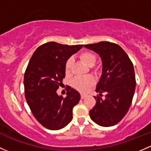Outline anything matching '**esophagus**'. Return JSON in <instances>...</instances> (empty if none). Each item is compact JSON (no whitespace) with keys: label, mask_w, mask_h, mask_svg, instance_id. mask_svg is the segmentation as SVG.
I'll return each instance as SVG.
<instances>
[{"label":"esophagus","mask_w":151,"mask_h":151,"mask_svg":"<svg viewBox=\"0 0 151 151\" xmlns=\"http://www.w3.org/2000/svg\"><path fill=\"white\" fill-rule=\"evenodd\" d=\"M86 96L87 95H85V94H81V98H82V99H83V98H85V97H86Z\"/></svg>","instance_id":"1"}]
</instances>
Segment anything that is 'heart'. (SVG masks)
Segmentation results:
<instances>
[{
  "instance_id": "heart-1",
  "label": "heart",
  "mask_w": 151,
  "mask_h": 151,
  "mask_svg": "<svg viewBox=\"0 0 151 151\" xmlns=\"http://www.w3.org/2000/svg\"><path fill=\"white\" fill-rule=\"evenodd\" d=\"M80 58L85 65L88 66H93L96 62V56L93 53L90 51H85L80 55ZM73 61L71 58H69L65 64V72L66 74H69L71 72ZM94 83V79L90 76L83 77H77L72 81V85L74 88L80 91H85L89 87Z\"/></svg>"
}]
</instances>
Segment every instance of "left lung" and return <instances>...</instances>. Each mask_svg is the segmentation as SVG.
Instances as JSON below:
<instances>
[{"label":"left lung","mask_w":151,"mask_h":151,"mask_svg":"<svg viewBox=\"0 0 151 151\" xmlns=\"http://www.w3.org/2000/svg\"><path fill=\"white\" fill-rule=\"evenodd\" d=\"M96 52L102 61V74L96 85V104L90 111L91 119L102 127L119 123L127 113L135 90L134 66L124 50L113 42L84 45ZM106 93L104 99L102 93Z\"/></svg>","instance_id":"8db88e82"}]
</instances>
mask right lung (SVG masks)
<instances>
[{
    "instance_id": "right-lung-1",
    "label": "right lung",
    "mask_w": 151,
    "mask_h": 151,
    "mask_svg": "<svg viewBox=\"0 0 151 151\" xmlns=\"http://www.w3.org/2000/svg\"><path fill=\"white\" fill-rule=\"evenodd\" d=\"M82 47L49 42L38 47L30 58L24 77L25 98L33 116L47 129H62L72 119L80 94L69 86L63 98L57 90L63 84L66 61Z\"/></svg>"
}]
</instances>
